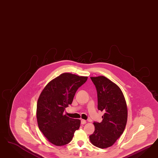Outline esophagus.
Returning a JSON list of instances; mask_svg holds the SVG:
<instances>
[{
    "instance_id": "obj_1",
    "label": "esophagus",
    "mask_w": 158,
    "mask_h": 158,
    "mask_svg": "<svg viewBox=\"0 0 158 158\" xmlns=\"http://www.w3.org/2000/svg\"><path fill=\"white\" fill-rule=\"evenodd\" d=\"M86 123V120L84 119H81V124H85Z\"/></svg>"
}]
</instances>
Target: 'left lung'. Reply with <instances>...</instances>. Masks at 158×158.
Returning a JSON list of instances; mask_svg holds the SVG:
<instances>
[{
  "instance_id": "left-lung-1",
  "label": "left lung",
  "mask_w": 158,
  "mask_h": 158,
  "mask_svg": "<svg viewBox=\"0 0 158 158\" xmlns=\"http://www.w3.org/2000/svg\"><path fill=\"white\" fill-rule=\"evenodd\" d=\"M96 86L98 110L104 112L101 123L94 122V131L89 136L93 145L106 148L114 145L124 131L127 108L124 95L115 83L103 76L90 77Z\"/></svg>"
}]
</instances>
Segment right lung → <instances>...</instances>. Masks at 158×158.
Instances as JSON below:
<instances>
[{
  "label": "right lung",
  "instance_id": "1",
  "mask_svg": "<svg viewBox=\"0 0 158 158\" xmlns=\"http://www.w3.org/2000/svg\"><path fill=\"white\" fill-rule=\"evenodd\" d=\"M87 80V77L64 73L50 81L40 93L37 102L38 124L50 143L56 146L66 145L79 129L81 120L70 118L63 113Z\"/></svg>",
  "mask_w": 158,
  "mask_h": 158
}]
</instances>
